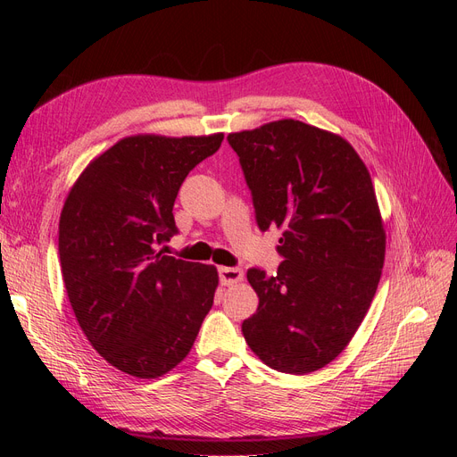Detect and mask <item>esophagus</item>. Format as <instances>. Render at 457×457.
<instances>
[{
  "instance_id": "1",
  "label": "esophagus",
  "mask_w": 457,
  "mask_h": 457,
  "mask_svg": "<svg viewBox=\"0 0 457 457\" xmlns=\"http://www.w3.org/2000/svg\"><path fill=\"white\" fill-rule=\"evenodd\" d=\"M219 280L225 286H232L244 280V272L238 267H219Z\"/></svg>"
}]
</instances>
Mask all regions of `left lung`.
I'll use <instances>...</instances> for the list:
<instances>
[{
  "instance_id": "1",
  "label": "left lung",
  "mask_w": 457,
  "mask_h": 457,
  "mask_svg": "<svg viewBox=\"0 0 457 457\" xmlns=\"http://www.w3.org/2000/svg\"><path fill=\"white\" fill-rule=\"evenodd\" d=\"M227 139L257 227L282 228L278 272L247 270L259 307L242 334L272 370H320L347 347L381 278L385 230L370 173L343 137L299 120Z\"/></svg>"
}]
</instances>
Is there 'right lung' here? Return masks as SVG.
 I'll return each instance as SVG.
<instances>
[{"label": "right lung", "mask_w": 457, "mask_h": 457, "mask_svg": "<svg viewBox=\"0 0 457 457\" xmlns=\"http://www.w3.org/2000/svg\"><path fill=\"white\" fill-rule=\"evenodd\" d=\"M223 137H126L68 192L59 223L68 299L93 349L129 376L173 370L213 305L217 269L158 247L177 234L179 188Z\"/></svg>", "instance_id": "obj_1"}]
</instances>
